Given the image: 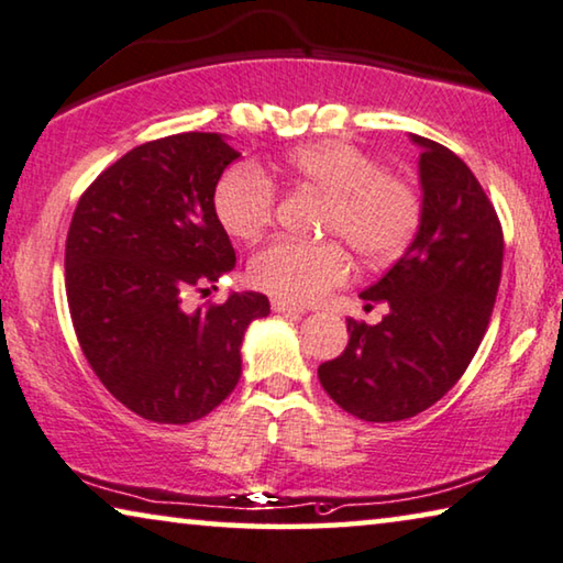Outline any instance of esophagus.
Wrapping results in <instances>:
<instances>
[{"label": "esophagus", "mask_w": 563, "mask_h": 563, "mask_svg": "<svg viewBox=\"0 0 563 563\" xmlns=\"http://www.w3.org/2000/svg\"><path fill=\"white\" fill-rule=\"evenodd\" d=\"M273 310L275 313H288V316H303V308H298V306H292V303H288V300H280V298H273Z\"/></svg>", "instance_id": "34e87169"}]
</instances>
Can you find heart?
Returning <instances> with one entry per match:
<instances>
[{
	"label": "heart",
	"mask_w": 563,
	"mask_h": 563,
	"mask_svg": "<svg viewBox=\"0 0 563 563\" xmlns=\"http://www.w3.org/2000/svg\"><path fill=\"white\" fill-rule=\"evenodd\" d=\"M283 169L329 197L323 234L341 238L364 263H391L412 245L424 214L422 189L409 176L384 169L376 156L343 141H323L290 151ZM212 201L217 220L232 238L255 240L273 222L278 189L255 166L238 164L220 176ZM349 275L351 257L335 240L278 238L247 265L255 288L292 306L316 303Z\"/></svg>",
	"instance_id": "obj_1"
}]
</instances>
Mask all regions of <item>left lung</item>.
Listing matches in <instances>:
<instances>
[{
	"label": "left lung",
	"instance_id": "obj_1",
	"mask_svg": "<svg viewBox=\"0 0 563 563\" xmlns=\"http://www.w3.org/2000/svg\"><path fill=\"white\" fill-rule=\"evenodd\" d=\"M424 214L417 238L382 280L362 292L389 313L376 325L349 318V346L318 366L343 412L399 422L442 399L473 362L503 271L496 207L463 158L415 136Z\"/></svg>",
	"mask_w": 563,
	"mask_h": 563
}]
</instances>
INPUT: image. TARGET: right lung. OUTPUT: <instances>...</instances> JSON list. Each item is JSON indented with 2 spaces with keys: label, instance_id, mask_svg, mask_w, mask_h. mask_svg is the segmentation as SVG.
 Masks as SVG:
<instances>
[{
  "label": "right lung",
  "instance_id": "right-lung-1",
  "mask_svg": "<svg viewBox=\"0 0 563 563\" xmlns=\"http://www.w3.org/2000/svg\"><path fill=\"white\" fill-rule=\"evenodd\" d=\"M240 156L220 133H174L131 148L82 191L65 240L73 329L100 384L139 417L187 424L238 387L263 292H232L189 313L234 267L214 187Z\"/></svg>",
  "mask_w": 563,
  "mask_h": 563
}]
</instances>
